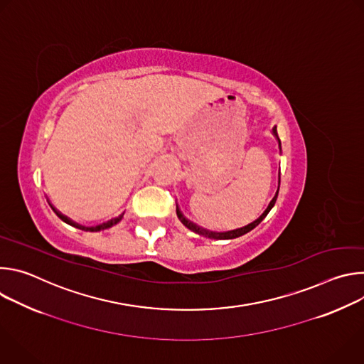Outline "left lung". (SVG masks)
Returning a JSON list of instances; mask_svg holds the SVG:
<instances>
[{"mask_svg": "<svg viewBox=\"0 0 364 364\" xmlns=\"http://www.w3.org/2000/svg\"><path fill=\"white\" fill-rule=\"evenodd\" d=\"M274 131V135L278 138V141H279V136H278V132H277V127L272 129ZM281 144V142H279ZM279 177V176H278ZM278 183H281V178H279V181ZM278 190H279V184H278ZM277 197H278V191H277V194H275V197L271 200V203H269V205L267 207V210L262 213V216L259 218V219H256L253 223H250V225H247V226H245V228H240V229H236V230H232V232H225V233H216V232H209V230H205V229H203V228H198L197 225H194V223H191L190 220H187L183 215H181V212L178 210V207H177V216H178V219H180V222L187 228V229H190V230H193L194 233H197V235H201V236H205V237H209V239H235V237H239V236H242V235H245V233H247V232H250L252 229H255L259 223H261L265 218H267V215L269 213V210L272 209L274 207V204H275V201H277Z\"/></svg>", "mask_w": 364, "mask_h": 364, "instance_id": "obj_1", "label": "left lung"}]
</instances>
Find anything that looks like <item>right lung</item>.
I'll return each instance as SVG.
<instances>
[{
  "mask_svg": "<svg viewBox=\"0 0 364 364\" xmlns=\"http://www.w3.org/2000/svg\"><path fill=\"white\" fill-rule=\"evenodd\" d=\"M51 209L55 210V213L65 222V223H68V225H70V226H75V228H77V229H82V230H87V232H99V230H103V229H108V228H112L114 225H117L121 219H122V216L124 215H121V216H118V218H115V219H112V220H109V222H107V223H103V225H99V226H96V228H85V226H80V225H76V223H73L70 219H68L66 216H63L62 213H59L55 207H51Z\"/></svg>",
  "mask_w": 364,
  "mask_h": 364,
  "instance_id": "1",
  "label": "right lung"
}]
</instances>
